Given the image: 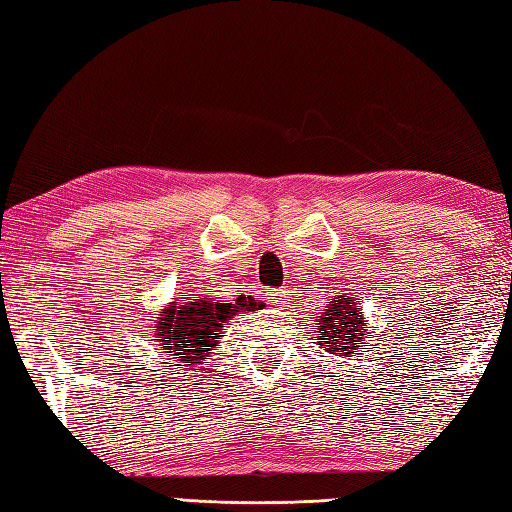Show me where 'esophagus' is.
<instances>
[{
    "instance_id": "34e87169",
    "label": "esophagus",
    "mask_w": 512,
    "mask_h": 512,
    "mask_svg": "<svg viewBox=\"0 0 512 512\" xmlns=\"http://www.w3.org/2000/svg\"><path fill=\"white\" fill-rule=\"evenodd\" d=\"M288 297V288L284 286V288H275V290H270L268 293V299L273 304H284V299Z\"/></svg>"
}]
</instances>
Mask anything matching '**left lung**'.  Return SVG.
Here are the masks:
<instances>
[{
  "label": "left lung",
  "instance_id": "1",
  "mask_svg": "<svg viewBox=\"0 0 512 512\" xmlns=\"http://www.w3.org/2000/svg\"><path fill=\"white\" fill-rule=\"evenodd\" d=\"M366 317L359 313L357 302L348 293L335 295L328 302L324 313L319 315V348L330 355L353 357L357 355L359 344L366 342Z\"/></svg>",
  "mask_w": 512,
  "mask_h": 512
}]
</instances>
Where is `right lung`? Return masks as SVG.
<instances>
[{
  "label": "right lung",
  "mask_w": 512,
  "mask_h": 512,
  "mask_svg": "<svg viewBox=\"0 0 512 512\" xmlns=\"http://www.w3.org/2000/svg\"><path fill=\"white\" fill-rule=\"evenodd\" d=\"M262 306V302L250 295H239L230 304L213 297L170 302L155 319L153 333L157 337V346L164 353H173V359H179L182 366L206 364L210 350H215L219 344L222 330L230 319L246 310L248 313L262 310Z\"/></svg>",
  "instance_id": "add662e5"
}]
</instances>
